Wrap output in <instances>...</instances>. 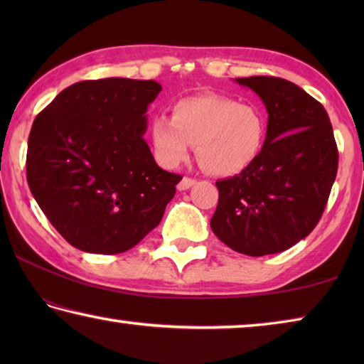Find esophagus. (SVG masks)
Here are the masks:
<instances>
[{"mask_svg":"<svg viewBox=\"0 0 364 364\" xmlns=\"http://www.w3.org/2000/svg\"><path fill=\"white\" fill-rule=\"evenodd\" d=\"M196 183V180H193V178H188V176H184L183 180L178 183V191H186V189H189L191 186H193V184Z\"/></svg>","mask_w":364,"mask_h":364,"instance_id":"34e87169","label":"esophagus"}]
</instances>
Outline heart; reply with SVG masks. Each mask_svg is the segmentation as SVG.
<instances>
[{"mask_svg": "<svg viewBox=\"0 0 364 364\" xmlns=\"http://www.w3.org/2000/svg\"><path fill=\"white\" fill-rule=\"evenodd\" d=\"M267 132V114L257 104L220 95H196L175 102L171 119L159 115L152 120L151 143L164 167H178L194 144L202 170L213 176H234L260 156Z\"/></svg>", "mask_w": 364, "mask_h": 364, "instance_id": "obj_1", "label": "heart"}]
</instances>
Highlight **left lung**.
I'll use <instances>...</instances> for the list:
<instances>
[{
    "instance_id": "1",
    "label": "left lung",
    "mask_w": 364,
    "mask_h": 364,
    "mask_svg": "<svg viewBox=\"0 0 364 364\" xmlns=\"http://www.w3.org/2000/svg\"><path fill=\"white\" fill-rule=\"evenodd\" d=\"M236 82L267 107V143L247 170L215 183L220 197L210 226L239 254H279L321 218L338 167L334 132L326 109L295 83L262 75Z\"/></svg>"
}]
</instances>
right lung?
Returning <instances> with one entry per match:
<instances>
[{
    "label": "right lung",
    "instance_id": "1",
    "mask_svg": "<svg viewBox=\"0 0 364 364\" xmlns=\"http://www.w3.org/2000/svg\"><path fill=\"white\" fill-rule=\"evenodd\" d=\"M154 80L70 85L36 115L27 181L58 232L90 254L134 247L164 217L180 175L159 167L144 141Z\"/></svg>",
    "mask_w": 364,
    "mask_h": 364
}]
</instances>
